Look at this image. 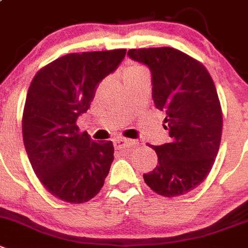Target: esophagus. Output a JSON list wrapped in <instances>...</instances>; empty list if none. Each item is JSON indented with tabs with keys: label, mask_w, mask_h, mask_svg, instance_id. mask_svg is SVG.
<instances>
[{
	"label": "esophagus",
	"mask_w": 248,
	"mask_h": 248,
	"mask_svg": "<svg viewBox=\"0 0 248 248\" xmlns=\"http://www.w3.org/2000/svg\"><path fill=\"white\" fill-rule=\"evenodd\" d=\"M113 144H114L115 149H123L125 146H133L135 145V141L134 140L124 139V138H117V139L113 140Z\"/></svg>",
	"instance_id": "1"
}]
</instances>
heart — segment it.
Segmentation results:
<instances>
[{
	"label": "heart",
	"mask_w": 248,
	"mask_h": 248,
	"mask_svg": "<svg viewBox=\"0 0 248 248\" xmlns=\"http://www.w3.org/2000/svg\"><path fill=\"white\" fill-rule=\"evenodd\" d=\"M147 75L146 69L139 63H130L128 65L124 71V81L125 79H130V78H136V77H140V76H145Z\"/></svg>",
	"instance_id": "1"
}]
</instances>
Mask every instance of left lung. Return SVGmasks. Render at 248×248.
<instances>
[{
	"label": "left lung",
	"mask_w": 248,
	"mask_h": 248,
	"mask_svg": "<svg viewBox=\"0 0 248 248\" xmlns=\"http://www.w3.org/2000/svg\"><path fill=\"white\" fill-rule=\"evenodd\" d=\"M129 58L151 71L152 99L166 113L170 142L151 146L158 165L144 174L154 192L177 197L206 178L219 151L222 113L217 88L203 63L173 47L131 49Z\"/></svg>",
	"instance_id": "8db88e82"
}]
</instances>
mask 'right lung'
Wrapping results in <instances>:
<instances>
[{
  "label": "right lung",
  "mask_w": 248,
  "mask_h": 248,
  "mask_svg": "<svg viewBox=\"0 0 248 248\" xmlns=\"http://www.w3.org/2000/svg\"><path fill=\"white\" fill-rule=\"evenodd\" d=\"M125 49L72 53L34 76L24 106L22 131L31 165L45 189L67 203H85L101 190L114 160L112 141L79 133L96 88L115 71Z\"/></svg>",
  "instance_id": "1"
}]
</instances>
